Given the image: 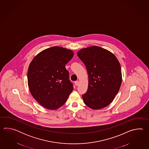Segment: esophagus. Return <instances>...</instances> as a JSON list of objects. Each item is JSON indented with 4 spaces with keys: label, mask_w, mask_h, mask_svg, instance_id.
<instances>
[{
    "label": "esophagus",
    "mask_w": 149,
    "mask_h": 149,
    "mask_svg": "<svg viewBox=\"0 0 149 149\" xmlns=\"http://www.w3.org/2000/svg\"><path fill=\"white\" fill-rule=\"evenodd\" d=\"M79 81H76L75 82H74V84H75V85H76V86H78V85H79Z\"/></svg>",
    "instance_id": "1"
}]
</instances>
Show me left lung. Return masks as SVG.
<instances>
[{
  "instance_id": "obj_1",
  "label": "left lung",
  "mask_w": 149,
  "mask_h": 149,
  "mask_svg": "<svg viewBox=\"0 0 149 149\" xmlns=\"http://www.w3.org/2000/svg\"><path fill=\"white\" fill-rule=\"evenodd\" d=\"M88 74L87 91L82 95L89 108L99 110L113 101L122 82L120 64L111 52L98 46L81 49L77 52Z\"/></svg>"
}]
</instances>
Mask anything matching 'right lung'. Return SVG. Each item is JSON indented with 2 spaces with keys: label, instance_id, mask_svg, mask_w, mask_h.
I'll return each instance as SVG.
<instances>
[{
  "label": "right lung",
  "instance_id": "right-lung-1",
  "mask_svg": "<svg viewBox=\"0 0 149 149\" xmlns=\"http://www.w3.org/2000/svg\"><path fill=\"white\" fill-rule=\"evenodd\" d=\"M72 51L54 46L38 53L28 70V84L32 96L43 107L56 110L66 102L73 89L65 65Z\"/></svg>",
  "mask_w": 149,
  "mask_h": 149
}]
</instances>
